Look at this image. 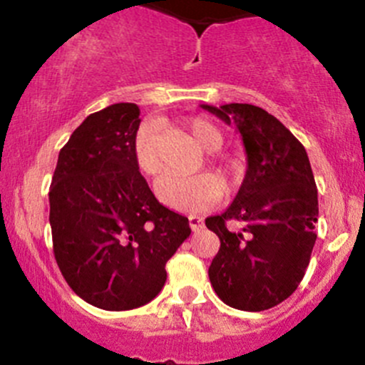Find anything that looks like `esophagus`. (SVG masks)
Listing matches in <instances>:
<instances>
[{"mask_svg":"<svg viewBox=\"0 0 365 365\" xmlns=\"http://www.w3.org/2000/svg\"><path fill=\"white\" fill-rule=\"evenodd\" d=\"M189 226H190V230L194 231V233H196V231H201V230H203V219H201V217H196V215H190L189 217Z\"/></svg>","mask_w":365,"mask_h":365,"instance_id":"1","label":"esophagus"}]
</instances>
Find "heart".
Returning a JSON list of instances; mask_svg holds the SVG:
<instances>
[{"label": "heart", "mask_w": 365, "mask_h": 365, "mask_svg": "<svg viewBox=\"0 0 365 365\" xmlns=\"http://www.w3.org/2000/svg\"><path fill=\"white\" fill-rule=\"evenodd\" d=\"M187 134L206 153H213L222 148L224 134L219 127L205 118H190L183 123ZM134 162L141 175L155 176L160 169L157 153V128L153 123H145L134 135ZM210 165L230 187L237 185L242 178V164L231 157H210ZM157 197L165 206L180 212L205 210L219 203L224 196V185L217 176L210 173L182 178V176L165 175L155 185Z\"/></svg>", "instance_id": "obj_1"}]
</instances>
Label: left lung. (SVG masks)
Segmentation results:
<instances>
[{
    "instance_id": "8db88e82",
    "label": "left lung",
    "mask_w": 365,
    "mask_h": 365,
    "mask_svg": "<svg viewBox=\"0 0 365 365\" xmlns=\"http://www.w3.org/2000/svg\"><path fill=\"white\" fill-rule=\"evenodd\" d=\"M237 125L247 152L244 183L230 208L208 217L220 249L208 268L217 297L240 311H264L292 295L316 242L318 189L304 145L252 104L203 106ZM242 222L230 232L227 222Z\"/></svg>"
}]
</instances>
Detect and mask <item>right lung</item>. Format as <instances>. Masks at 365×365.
I'll return each mask as SVG.
<instances>
[{
    "instance_id": "obj_1",
    "label": "right lung",
    "mask_w": 365,
    "mask_h": 365,
    "mask_svg": "<svg viewBox=\"0 0 365 365\" xmlns=\"http://www.w3.org/2000/svg\"><path fill=\"white\" fill-rule=\"evenodd\" d=\"M139 108L90 114L60 150L49 189L53 251L84 302L128 311L160 293L189 219L157 201L134 162Z\"/></svg>"
}]
</instances>
